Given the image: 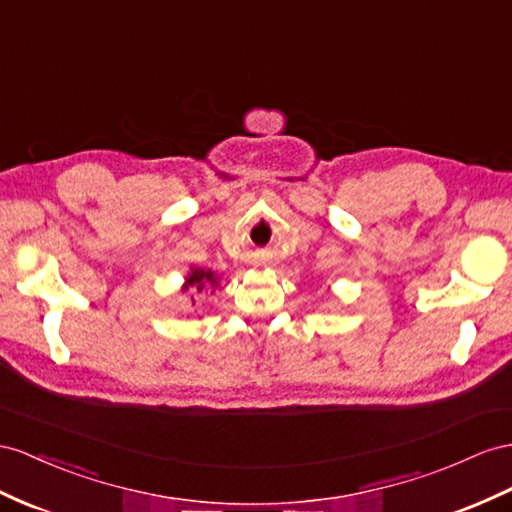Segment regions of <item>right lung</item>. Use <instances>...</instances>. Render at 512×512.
Listing matches in <instances>:
<instances>
[{
  "instance_id": "add662e5",
  "label": "right lung",
  "mask_w": 512,
  "mask_h": 512,
  "mask_svg": "<svg viewBox=\"0 0 512 512\" xmlns=\"http://www.w3.org/2000/svg\"><path fill=\"white\" fill-rule=\"evenodd\" d=\"M205 285H218V277L212 270H203V268H192V272L188 274L186 285H183V290H196V292H203Z\"/></svg>"
}]
</instances>
